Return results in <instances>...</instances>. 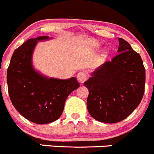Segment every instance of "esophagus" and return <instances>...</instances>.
Returning a JSON list of instances; mask_svg holds the SVG:
<instances>
[{
    "label": "esophagus",
    "instance_id": "obj_1",
    "mask_svg": "<svg viewBox=\"0 0 154 154\" xmlns=\"http://www.w3.org/2000/svg\"><path fill=\"white\" fill-rule=\"evenodd\" d=\"M87 79H88L87 72L85 71L80 72H79L78 75H77V79H78V81L80 83L85 82L87 80Z\"/></svg>",
    "mask_w": 154,
    "mask_h": 154
}]
</instances>
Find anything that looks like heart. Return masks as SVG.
<instances>
[{"mask_svg":"<svg viewBox=\"0 0 154 154\" xmlns=\"http://www.w3.org/2000/svg\"><path fill=\"white\" fill-rule=\"evenodd\" d=\"M94 46H95V47L97 46V44H94Z\"/></svg>","mask_w":154,"mask_h":154,"instance_id":"obj_1","label":"heart"}]
</instances>
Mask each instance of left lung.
<instances>
[{
  "instance_id": "8db88e82",
  "label": "left lung",
  "mask_w": 154,
  "mask_h": 154,
  "mask_svg": "<svg viewBox=\"0 0 154 154\" xmlns=\"http://www.w3.org/2000/svg\"><path fill=\"white\" fill-rule=\"evenodd\" d=\"M119 42V54L96 69L84 83L89 91V113L106 123L125 119L140 104L144 93L145 69L140 54L124 39Z\"/></svg>"
}]
</instances>
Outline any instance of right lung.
I'll return each instance as SVG.
<instances>
[{
    "label": "right lung",
    "instance_id": "add662e5",
    "mask_svg": "<svg viewBox=\"0 0 154 154\" xmlns=\"http://www.w3.org/2000/svg\"><path fill=\"white\" fill-rule=\"evenodd\" d=\"M48 38V36H40L29 39L16 49L7 73L13 105L26 119L37 124L58 119L66 98L79 87L75 77L69 79L48 78L34 69L32 57L35 47L38 41Z\"/></svg>",
    "mask_w": 154,
    "mask_h": 154
}]
</instances>
